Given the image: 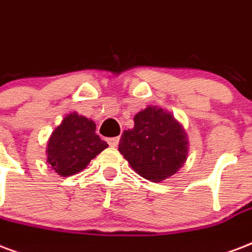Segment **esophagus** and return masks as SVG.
I'll return each instance as SVG.
<instances>
[{
  "mask_svg": "<svg viewBox=\"0 0 252 252\" xmlns=\"http://www.w3.org/2000/svg\"><path fill=\"white\" fill-rule=\"evenodd\" d=\"M118 142H120V138L118 136H116V138H109L108 139V143L112 146V147H116L117 144H118Z\"/></svg>",
  "mask_w": 252,
  "mask_h": 252,
  "instance_id": "esophagus-1",
  "label": "esophagus"
}]
</instances>
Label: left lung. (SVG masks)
I'll return each instance as SVG.
<instances>
[{
	"instance_id": "1",
	"label": "left lung",
	"mask_w": 252,
	"mask_h": 252,
	"mask_svg": "<svg viewBox=\"0 0 252 252\" xmlns=\"http://www.w3.org/2000/svg\"><path fill=\"white\" fill-rule=\"evenodd\" d=\"M118 150L138 175L160 183L185 163L188 138L171 113L147 106L136 113L134 127L125 130Z\"/></svg>"
}]
</instances>
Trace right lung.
Returning a JSON list of instances; mask_svg holds the SVG:
<instances>
[{"label":"right lung","instance_id":"right-lung-1","mask_svg":"<svg viewBox=\"0 0 252 252\" xmlns=\"http://www.w3.org/2000/svg\"><path fill=\"white\" fill-rule=\"evenodd\" d=\"M109 144L95 134V124L71 113L52 131L47 144V161L62 177L81 172Z\"/></svg>","mask_w":252,"mask_h":252}]
</instances>
